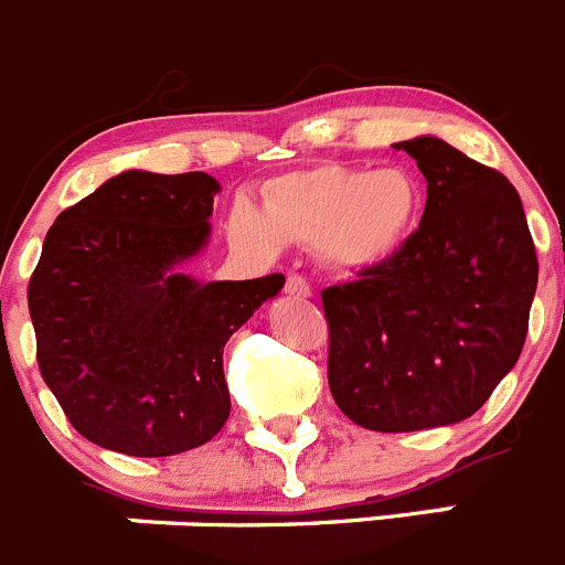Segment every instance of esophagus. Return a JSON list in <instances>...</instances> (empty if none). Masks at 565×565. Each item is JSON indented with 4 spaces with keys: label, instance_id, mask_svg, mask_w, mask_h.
<instances>
[{
    "label": "esophagus",
    "instance_id": "1",
    "mask_svg": "<svg viewBox=\"0 0 565 565\" xmlns=\"http://www.w3.org/2000/svg\"><path fill=\"white\" fill-rule=\"evenodd\" d=\"M286 294H291V297H297V299H310L313 297V288H310L308 279L299 277V274H288Z\"/></svg>",
    "mask_w": 565,
    "mask_h": 565
}]
</instances>
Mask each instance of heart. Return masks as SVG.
Returning a JSON list of instances; mask_svg holds the SVG:
<instances>
[{
  "label": "heart",
  "instance_id": "obj_1",
  "mask_svg": "<svg viewBox=\"0 0 565 565\" xmlns=\"http://www.w3.org/2000/svg\"><path fill=\"white\" fill-rule=\"evenodd\" d=\"M420 215V179L408 168L319 164L274 181L263 210L237 201L230 235L260 257H277L286 243L317 246L324 268L353 277L386 266L414 235Z\"/></svg>",
  "mask_w": 565,
  "mask_h": 565
}]
</instances>
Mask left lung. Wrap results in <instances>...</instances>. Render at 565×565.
I'll list each match as a JSON object with an SVG mask.
<instances>
[{
    "mask_svg": "<svg viewBox=\"0 0 565 565\" xmlns=\"http://www.w3.org/2000/svg\"><path fill=\"white\" fill-rule=\"evenodd\" d=\"M428 181L423 221L386 266L322 291L328 381L370 431L454 426L515 366L537 257L510 181L439 137L395 145Z\"/></svg>",
    "mask_w": 565,
    "mask_h": 565,
    "instance_id": "obj_1",
    "label": "left lung"
}]
</instances>
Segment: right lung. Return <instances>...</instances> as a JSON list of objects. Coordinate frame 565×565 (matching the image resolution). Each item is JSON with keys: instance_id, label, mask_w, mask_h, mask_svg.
Instances as JSON below:
<instances>
[{"instance_id": "right-lung-1", "label": "right lung", "mask_w": 565, "mask_h": 565, "mask_svg": "<svg viewBox=\"0 0 565 565\" xmlns=\"http://www.w3.org/2000/svg\"><path fill=\"white\" fill-rule=\"evenodd\" d=\"M206 173L126 170L64 210L44 237L28 305L44 384L77 434L128 457H173L230 417L224 344L282 274H184L210 243Z\"/></svg>"}]
</instances>
